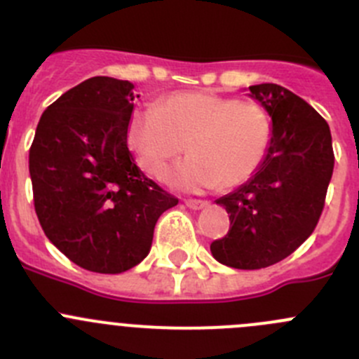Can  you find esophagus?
Returning <instances> with one entry per match:
<instances>
[{
    "label": "esophagus",
    "instance_id": "34e87169",
    "mask_svg": "<svg viewBox=\"0 0 359 359\" xmlns=\"http://www.w3.org/2000/svg\"><path fill=\"white\" fill-rule=\"evenodd\" d=\"M184 203H186V205L193 210H200V208H203V206H206L205 200H196V198H191V200H186Z\"/></svg>",
    "mask_w": 359,
    "mask_h": 359
}]
</instances>
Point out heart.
<instances>
[{"mask_svg": "<svg viewBox=\"0 0 359 359\" xmlns=\"http://www.w3.org/2000/svg\"><path fill=\"white\" fill-rule=\"evenodd\" d=\"M126 142L140 168L154 179L165 175L187 144L191 156L170 170V186L193 193L217 186L234 189L262 168L273 142V119L253 100L177 92L159 106L133 111Z\"/></svg>", "mask_w": 359, "mask_h": 359, "instance_id": "1", "label": "heart"}]
</instances>
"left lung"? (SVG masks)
Here are the masks:
<instances>
[{"label": "left lung", "instance_id": "obj_1", "mask_svg": "<svg viewBox=\"0 0 359 359\" xmlns=\"http://www.w3.org/2000/svg\"><path fill=\"white\" fill-rule=\"evenodd\" d=\"M248 90L273 118V142L259 173L217 200L231 226L210 250L234 269L273 266L313 234L335 161L328 123L306 100L274 83Z\"/></svg>", "mask_w": 359, "mask_h": 359}]
</instances>
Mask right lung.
I'll return each mask as SVG.
<instances>
[{
	"label": "right lung",
	"instance_id": "right-lung-1",
	"mask_svg": "<svg viewBox=\"0 0 359 359\" xmlns=\"http://www.w3.org/2000/svg\"><path fill=\"white\" fill-rule=\"evenodd\" d=\"M133 99L130 81L86 79L46 107L29 149L34 210L46 238L93 273L118 274L146 259L159 215L179 203L130 153Z\"/></svg>",
	"mask_w": 359,
	"mask_h": 359
}]
</instances>
